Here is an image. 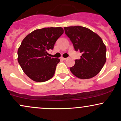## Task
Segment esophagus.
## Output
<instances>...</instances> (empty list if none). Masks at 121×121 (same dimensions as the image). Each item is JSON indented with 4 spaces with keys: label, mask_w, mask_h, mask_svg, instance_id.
Masks as SVG:
<instances>
[{
    "label": "esophagus",
    "mask_w": 121,
    "mask_h": 121,
    "mask_svg": "<svg viewBox=\"0 0 121 121\" xmlns=\"http://www.w3.org/2000/svg\"><path fill=\"white\" fill-rule=\"evenodd\" d=\"M61 59L62 60H66L68 59V58H64V57H61Z\"/></svg>",
    "instance_id": "esophagus-1"
}]
</instances>
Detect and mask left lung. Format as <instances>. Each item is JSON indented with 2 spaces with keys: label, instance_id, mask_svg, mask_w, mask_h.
<instances>
[{
  "label": "left lung",
  "instance_id": "1",
  "mask_svg": "<svg viewBox=\"0 0 121 121\" xmlns=\"http://www.w3.org/2000/svg\"><path fill=\"white\" fill-rule=\"evenodd\" d=\"M64 30L75 51L82 53L81 58L75 60L70 71L81 79L91 78L96 76L106 60V48L102 39L92 30L81 26L64 27Z\"/></svg>",
  "mask_w": 121,
  "mask_h": 121
}]
</instances>
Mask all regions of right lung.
I'll use <instances>...</instances> for the list:
<instances>
[{
    "mask_svg": "<svg viewBox=\"0 0 121 121\" xmlns=\"http://www.w3.org/2000/svg\"><path fill=\"white\" fill-rule=\"evenodd\" d=\"M64 30L61 27L36 30L22 41L17 51V61L29 78L36 82H45L53 76L59 59L49 57L47 51L54 45Z\"/></svg>",
    "mask_w": 121,
    "mask_h": 121,
    "instance_id": "1",
    "label": "right lung"
}]
</instances>
